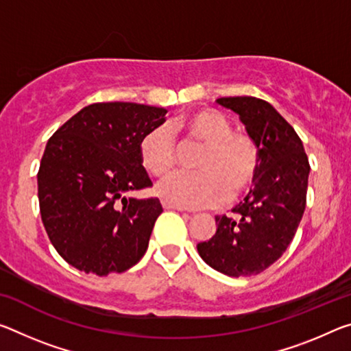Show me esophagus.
Returning a JSON list of instances; mask_svg holds the SVG:
<instances>
[{
	"label": "esophagus",
	"mask_w": 351,
	"mask_h": 351,
	"mask_svg": "<svg viewBox=\"0 0 351 351\" xmlns=\"http://www.w3.org/2000/svg\"><path fill=\"white\" fill-rule=\"evenodd\" d=\"M162 208L164 209H176V210H187L186 208H182V206H178V204H173V203H170V202H162Z\"/></svg>",
	"instance_id": "34e87169"
}]
</instances>
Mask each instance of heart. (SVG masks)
Listing matches in <instances>:
<instances>
[{"instance_id": "heart-1", "label": "heart", "mask_w": 351, "mask_h": 351, "mask_svg": "<svg viewBox=\"0 0 351 351\" xmlns=\"http://www.w3.org/2000/svg\"><path fill=\"white\" fill-rule=\"evenodd\" d=\"M186 142L204 147L195 162L198 171H176L156 186L165 202L182 208L215 204L230 195H241L253 184L259 167V153L253 138L245 132L232 131L230 120L214 109H197L171 125ZM138 156L145 170L162 176L176 162V143L167 126H158L142 137Z\"/></svg>"}]
</instances>
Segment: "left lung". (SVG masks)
I'll use <instances>...</instances> for the list:
<instances>
[{"mask_svg": "<svg viewBox=\"0 0 351 351\" xmlns=\"http://www.w3.org/2000/svg\"><path fill=\"white\" fill-rule=\"evenodd\" d=\"M239 115L258 147L254 187L232 217H215V234L197 245L209 267L228 276L264 271L286 252L306 208L309 160L293 128L264 99L219 98Z\"/></svg>", "mask_w": 351, "mask_h": 351, "instance_id": "left-lung-1", "label": "left lung"}]
</instances>
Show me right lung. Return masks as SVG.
I'll use <instances>...</instances> for the list:
<instances>
[{"mask_svg": "<svg viewBox=\"0 0 351 351\" xmlns=\"http://www.w3.org/2000/svg\"><path fill=\"white\" fill-rule=\"evenodd\" d=\"M165 114L147 104L95 103L48 141L37 173L40 215L56 252L75 269L121 274L145 254L162 206L126 193L152 186L138 145Z\"/></svg>", "mask_w": 351, "mask_h": 351, "instance_id": "1", "label": "right lung"}]
</instances>
